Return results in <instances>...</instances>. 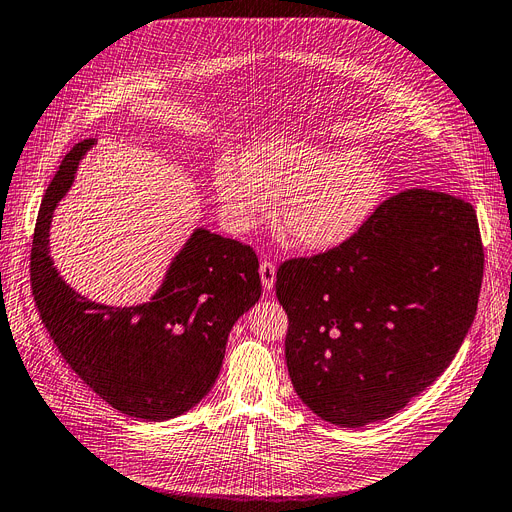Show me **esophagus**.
<instances>
[{"label": "esophagus", "mask_w": 512, "mask_h": 512, "mask_svg": "<svg viewBox=\"0 0 512 512\" xmlns=\"http://www.w3.org/2000/svg\"><path fill=\"white\" fill-rule=\"evenodd\" d=\"M275 275H277L275 262L262 260V262H260V281H262V288H264V290H273Z\"/></svg>", "instance_id": "obj_1"}]
</instances>
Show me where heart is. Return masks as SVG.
I'll return each mask as SVG.
<instances>
[{
    "mask_svg": "<svg viewBox=\"0 0 512 512\" xmlns=\"http://www.w3.org/2000/svg\"><path fill=\"white\" fill-rule=\"evenodd\" d=\"M222 218L233 233H248L273 218L304 250H330L351 239L372 216L384 191L374 161L353 151L275 138L248 151L222 155L214 170Z\"/></svg>",
    "mask_w": 512,
    "mask_h": 512,
    "instance_id": "1",
    "label": "heart"
}]
</instances>
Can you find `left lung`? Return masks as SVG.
<instances>
[{
    "instance_id": "obj_1",
    "label": "left lung",
    "mask_w": 512,
    "mask_h": 512,
    "mask_svg": "<svg viewBox=\"0 0 512 512\" xmlns=\"http://www.w3.org/2000/svg\"><path fill=\"white\" fill-rule=\"evenodd\" d=\"M481 279L473 206L428 189L388 197L332 250L281 262L285 361L302 403L349 428L403 410L456 357Z\"/></svg>"
}]
</instances>
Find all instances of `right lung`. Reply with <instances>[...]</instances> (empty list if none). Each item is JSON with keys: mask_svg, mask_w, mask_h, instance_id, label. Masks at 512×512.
Instances as JSON below:
<instances>
[{"mask_svg": "<svg viewBox=\"0 0 512 512\" xmlns=\"http://www.w3.org/2000/svg\"><path fill=\"white\" fill-rule=\"evenodd\" d=\"M92 145L77 142L42 199L31 245L33 300L58 353L102 401L140 420H170L214 386L233 323L260 298L258 258L250 245L197 229L151 302L119 309L73 292L52 267L48 231Z\"/></svg>", "mask_w": 512, "mask_h": 512, "instance_id": "obj_1", "label": "right lung"}]
</instances>
